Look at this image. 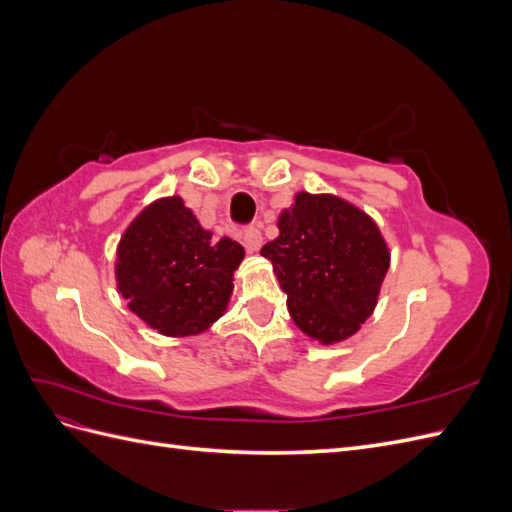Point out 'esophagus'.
I'll use <instances>...</instances> for the list:
<instances>
[{"label": "esophagus", "mask_w": 512, "mask_h": 512, "mask_svg": "<svg viewBox=\"0 0 512 512\" xmlns=\"http://www.w3.org/2000/svg\"><path fill=\"white\" fill-rule=\"evenodd\" d=\"M243 245L247 252H258L262 247V232L258 226H247L243 230Z\"/></svg>", "instance_id": "obj_1"}]
</instances>
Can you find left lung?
<instances>
[{
	"label": "left lung",
	"instance_id": "left-lung-1",
	"mask_svg": "<svg viewBox=\"0 0 512 512\" xmlns=\"http://www.w3.org/2000/svg\"><path fill=\"white\" fill-rule=\"evenodd\" d=\"M277 228L260 254L273 262L297 327L322 344L359 331L389 271L376 222L346 200L301 192Z\"/></svg>",
	"mask_w": 512,
	"mask_h": 512
}]
</instances>
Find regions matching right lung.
<instances>
[{
    "instance_id": "obj_1",
    "label": "right lung",
    "mask_w": 512,
    "mask_h": 512,
    "mask_svg": "<svg viewBox=\"0 0 512 512\" xmlns=\"http://www.w3.org/2000/svg\"><path fill=\"white\" fill-rule=\"evenodd\" d=\"M243 247L200 228L179 196L162 198L130 224L117 250V286L132 312L164 335L205 331L232 292Z\"/></svg>"
}]
</instances>
